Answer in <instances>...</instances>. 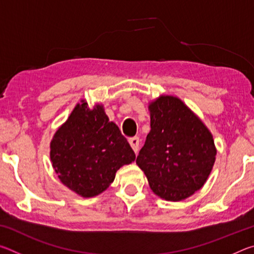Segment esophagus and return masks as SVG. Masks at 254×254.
I'll return each instance as SVG.
<instances>
[{
	"label": "esophagus",
	"mask_w": 254,
	"mask_h": 254,
	"mask_svg": "<svg viewBox=\"0 0 254 254\" xmlns=\"http://www.w3.org/2000/svg\"><path fill=\"white\" fill-rule=\"evenodd\" d=\"M128 143H130L131 148L133 149V151H134L135 153H137V151H139V144H140L139 137H137V136L131 137V139L128 140Z\"/></svg>",
	"instance_id": "1"
}]
</instances>
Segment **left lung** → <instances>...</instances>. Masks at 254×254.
<instances>
[{
    "label": "left lung",
    "mask_w": 254,
    "mask_h": 254,
    "mask_svg": "<svg viewBox=\"0 0 254 254\" xmlns=\"http://www.w3.org/2000/svg\"><path fill=\"white\" fill-rule=\"evenodd\" d=\"M148 109L151 130L136 165L160 198L186 199L204 186L213 169L216 147L212 133L177 96L160 95Z\"/></svg>",
    "instance_id": "left-lung-1"
}]
</instances>
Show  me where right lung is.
I'll list each match as a JSON object with an SVG mask.
<instances>
[{
    "instance_id": "add662e5",
    "label": "right lung",
    "mask_w": 254,
    "mask_h": 254,
    "mask_svg": "<svg viewBox=\"0 0 254 254\" xmlns=\"http://www.w3.org/2000/svg\"><path fill=\"white\" fill-rule=\"evenodd\" d=\"M50 159L60 182L91 198L106 190L117 171L134 161L135 154L117 124L110 122L104 106L89 109L81 100L54 134Z\"/></svg>"
}]
</instances>
